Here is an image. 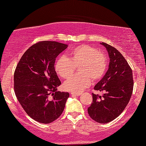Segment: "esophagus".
<instances>
[{"mask_svg":"<svg viewBox=\"0 0 146 146\" xmlns=\"http://www.w3.org/2000/svg\"><path fill=\"white\" fill-rule=\"evenodd\" d=\"M71 95H76V96H80L81 95V93H71Z\"/></svg>","mask_w":146,"mask_h":146,"instance_id":"34e87169","label":"esophagus"}]
</instances>
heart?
<instances>
[{
    "mask_svg": "<svg viewBox=\"0 0 146 146\" xmlns=\"http://www.w3.org/2000/svg\"><path fill=\"white\" fill-rule=\"evenodd\" d=\"M107 64L104 53L95 47L83 44L71 49L68 58L59 57L56 60L55 69L62 78L68 79L78 67V73L64 82L63 87L66 91L78 93L88 88L91 80H100L106 72Z\"/></svg>",
    "mask_w": 146,
    "mask_h": 146,
    "instance_id": "heart-1",
    "label": "heart"
}]
</instances>
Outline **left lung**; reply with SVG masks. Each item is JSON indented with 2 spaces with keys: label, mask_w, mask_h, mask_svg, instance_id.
<instances>
[{
  "label": "left lung",
  "mask_w": 146,
  "mask_h": 146,
  "mask_svg": "<svg viewBox=\"0 0 146 146\" xmlns=\"http://www.w3.org/2000/svg\"><path fill=\"white\" fill-rule=\"evenodd\" d=\"M110 58L109 69L94 90L104 93L102 97L92 93L93 102L88 108L90 117L96 122L106 123L117 118L129 103L133 90L131 68L117 49L105 42Z\"/></svg>",
  "instance_id": "obj_1"
}]
</instances>
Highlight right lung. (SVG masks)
Returning <instances> with one entry per match:
<instances>
[{"instance_id":"obj_1","label":"right lung","mask_w":146,"mask_h":146,"mask_svg":"<svg viewBox=\"0 0 146 146\" xmlns=\"http://www.w3.org/2000/svg\"><path fill=\"white\" fill-rule=\"evenodd\" d=\"M68 45L38 42L27 49L14 73V91L24 110L33 120L49 123L60 117L70 96L57 91L61 84L55 70L56 56Z\"/></svg>"}]
</instances>
